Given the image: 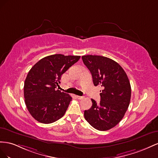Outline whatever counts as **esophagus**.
I'll use <instances>...</instances> for the list:
<instances>
[{
	"label": "esophagus",
	"mask_w": 158,
	"mask_h": 158,
	"mask_svg": "<svg viewBox=\"0 0 158 158\" xmlns=\"http://www.w3.org/2000/svg\"><path fill=\"white\" fill-rule=\"evenodd\" d=\"M76 97H77V98H78V99H83V98H84V97H83V96H78V95H77Z\"/></svg>",
	"instance_id": "obj_1"
}]
</instances>
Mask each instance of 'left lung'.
<instances>
[{"instance_id":"obj_1","label":"left lung","mask_w":158,"mask_h":158,"mask_svg":"<svg viewBox=\"0 0 158 158\" xmlns=\"http://www.w3.org/2000/svg\"><path fill=\"white\" fill-rule=\"evenodd\" d=\"M82 60L94 86L102 89L100 103L91 99L92 106L85 110V118L98 130H110L123 119L129 106L131 87L128 76L118 63L106 57L87 55Z\"/></svg>"}]
</instances>
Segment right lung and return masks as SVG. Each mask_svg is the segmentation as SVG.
Masks as SVG:
<instances>
[{"instance_id":"1","label":"right lung","mask_w":158,"mask_h":158,"mask_svg":"<svg viewBox=\"0 0 158 158\" xmlns=\"http://www.w3.org/2000/svg\"><path fill=\"white\" fill-rule=\"evenodd\" d=\"M80 59L78 56L54 54L42 58L29 71L25 79V104L33 118L50 124L65 113L72 97L56 88L61 75Z\"/></svg>"}]
</instances>
